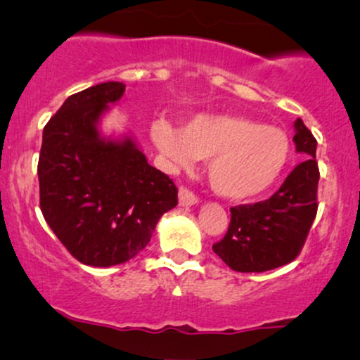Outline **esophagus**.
<instances>
[{
    "label": "esophagus",
    "mask_w": 360,
    "mask_h": 360,
    "mask_svg": "<svg viewBox=\"0 0 360 360\" xmlns=\"http://www.w3.org/2000/svg\"><path fill=\"white\" fill-rule=\"evenodd\" d=\"M179 205L181 206H194L198 205V198L189 191V189L181 188L179 189Z\"/></svg>",
    "instance_id": "34e87169"
}]
</instances>
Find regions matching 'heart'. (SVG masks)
I'll return each instance as SVG.
<instances>
[{
  "mask_svg": "<svg viewBox=\"0 0 360 360\" xmlns=\"http://www.w3.org/2000/svg\"><path fill=\"white\" fill-rule=\"evenodd\" d=\"M150 137L172 171L210 159V184L232 201L266 193L283 174L291 154L286 131L240 115H196L181 128L160 118L152 123Z\"/></svg>",
  "mask_w": 360,
  "mask_h": 360,
  "instance_id": "b5f03b06",
  "label": "heart"
}]
</instances>
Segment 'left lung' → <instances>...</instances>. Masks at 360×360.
I'll list each match as a JSON object with an SVG mask.
<instances>
[{"mask_svg":"<svg viewBox=\"0 0 360 360\" xmlns=\"http://www.w3.org/2000/svg\"><path fill=\"white\" fill-rule=\"evenodd\" d=\"M296 152L304 160L286 177L269 200L230 210L229 232L213 245V252L230 269L264 272L289 264L303 247L316 217V188L320 172L316 164V140L295 122Z\"/></svg>","mask_w":360,"mask_h":360,"instance_id":"8db88e82","label":"left lung"}]
</instances>
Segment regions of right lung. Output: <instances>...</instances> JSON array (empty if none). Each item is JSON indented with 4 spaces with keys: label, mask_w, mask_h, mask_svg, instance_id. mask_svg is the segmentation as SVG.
<instances>
[{
    "label": "right lung",
    "mask_w": 360,
    "mask_h": 360,
    "mask_svg": "<svg viewBox=\"0 0 360 360\" xmlns=\"http://www.w3.org/2000/svg\"><path fill=\"white\" fill-rule=\"evenodd\" d=\"M125 93L118 81L72 94L44 128L40 208L79 262L111 267L146 249L157 221L177 205V188L148 166L130 134H103V118Z\"/></svg>",
    "instance_id": "add662e5"
}]
</instances>
